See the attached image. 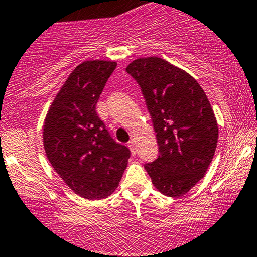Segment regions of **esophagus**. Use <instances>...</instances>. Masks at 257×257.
Listing matches in <instances>:
<instances>
[{"instance_id":"esophagus-1","label":"esophagus","mask_w":257,"mask_h":257,"mask_svg":"<svg viewBox=\"0 0 257 257\" xmlns=\"http://www.w3.org/2000/svg\"><path fill=\"white\" fill-rule=\"evenodd\" d=\"M127 146H128V148H130V151H131V153H132V154H136V143H135L134 142V141H130V142H128V144H127Z\"/></svg>"}]
</instances>
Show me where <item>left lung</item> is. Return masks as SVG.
I'll list each match as a JSON object with an SVG mask.
<instances>
[{
    "mask_svg": "<svg viewBox=\"0 0 257 257\" xmlns=\"http://www.w3.org/2000/svg\"><path fill=\"white\" fill-rule=\"evenodd\" d=\"M126 71L142 90L159 147L144 169L158 191L181 197L204 177L217 146L209 99L197 80L158 57L134 60Z\"/></svg>",
    "mask_w": 257,
    "mask_h": 257,
    "instance_id": "left-lung-1",
    "label": "left lung"
}]
</instances>
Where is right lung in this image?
<instances>
[{"label": "right lung", "instance_id": "add662e5", "mask_svg": "<svg viewBox=\"0 0 257 257\" xmlns=\"http://www.w3.org/2000/svg\"><path fill=\"white\" fill-rule=\"evenodd\" d=\"M115 62L88 60L69 75L52 103L43 146L51 165L76 194L103 199L117 188L131 152L117 143L96 111Z\"/></svg>", "mask_w": 257, "mask_h": 257}]
</instances>
